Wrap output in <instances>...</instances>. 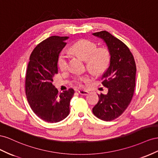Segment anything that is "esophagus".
<instances>
[{"label":"esophagus","instance_id":"obj_1","mask_svg":"<svg viewBox=\"0 0 158 158\" xmlns=\"http://www.w3.org/2000/svg\"><path fill=\"white\" fill-rule=\"evenodd\" d=\"M78 92L79 94H82V95H87V94H89V91H85V90H79Z\"/></svg>","mask_w":158,"mask_h":158}]
</instances>
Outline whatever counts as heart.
Segmentation results:
<instances>
[{
  "instance_id": "b5f03b06",
  "label": "heart",
  "mask_w": 158,
  "mask_h": 158,
  "mask_svg": "<svg viewBox=\"0 0 158 158\" xmlns=\"http://www.w3.org/2000/svg\"><path fill=\"white\" fill-rule=\"evenodd\" d=\"M71 52L86 60L88 68L95 73H100L109 67L110 61V53L106 48H97V44L88 40H81L72 45ZM68 54L63 51L57 57V64L60 68L65 71L68 68ZM90 77L88 75L79 77L76 83L79 86H84Z\"/></svg>"
}]
</instances>
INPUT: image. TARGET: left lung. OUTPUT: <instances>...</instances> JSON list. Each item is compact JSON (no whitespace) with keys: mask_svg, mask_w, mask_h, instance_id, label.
<instances>
[{"mask_svg":"<svg viewBox=\"0 0 158 158\" xmlns=\"http://www.w3.org/2000/svg\"><path fill=\"white\" fill-rule=\"evenodd\" d=\"M93 35L104 40L110 53V65L102 76V84L108 88V93L98 94L99 100L93 112L99 119L110 121L123 114L132 101L136 63L127 45L109 32L101 31Z\"/></svg>","mask_w":158,"mask_h":158,"instance_id":"left-lung-1","label":"left lung"}]
</instances>
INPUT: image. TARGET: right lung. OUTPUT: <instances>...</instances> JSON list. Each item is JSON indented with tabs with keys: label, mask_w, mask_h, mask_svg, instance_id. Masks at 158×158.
I'll return each mask as SVG.
<instances>
[{
	"label": "right lung",
	"mask_w": 158,
	"mask_h": 158,
	"mask_svg": "<svg viewBox=\"0 0 158 158\" xmlns=\"http://www.w3.org/2000/svg\"><path fill=\"white\" fill-rule=\"evenodd\" d=\"M69 37L53 35L40 43L31 52L27 67L25 92L31 110L48 123H58L69 114L74 90L60 94L53 85L58 73L57 57Z\"/></svg>",
	"instance_id": "1"
}]
</instances>
